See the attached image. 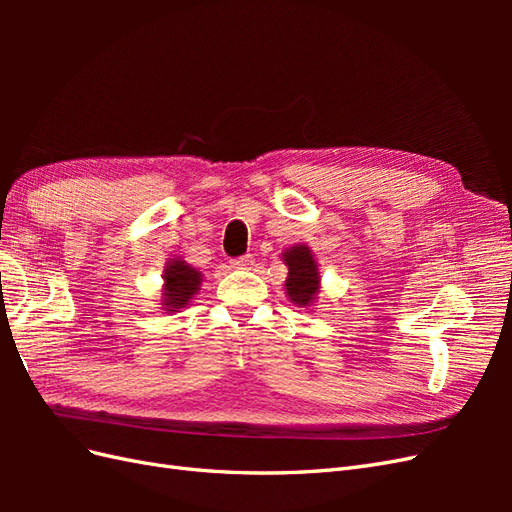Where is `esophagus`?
Masks as SVG:
<instances>
[{"mask_svg":"<svg viewBox=\"0 0 512 512\" xmlns=\"http://www.w3.org/2000/svg\"><path fill=\"white\" fill-rule=\"evenodd\" d=\"M250 265H254V258L247 254V256H241V258H235V260H230V267L232 269H247Z\"/></svg>","mask_w":512,"mask_h":512,"instance_id":"esophagus-1","label":"esophagus"}]
</instances>
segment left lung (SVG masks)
<instances>
[{
    "mask_svg": "<svg viewBox=\"0 0 512 512\" xmlns=\"http://www.w3.org/2000/svg\"><path fill=\"white\" fill-rule=\"evenodd\" d=\"M284 260L288 265V280H286V292L294 305H309L314 301L318 292V265L312 258V252L305 245L292 247L284 254Z\"/></svg>",
    "mask_w": 512,
    "mask_h": 512,
    "instance_id": "8db88e82",
    "label": "left lung"
}]
</instances>
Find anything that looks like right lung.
<instances>
[{"label":"right lung","mask_w":512,"mask_h":512,"mask_svg":"<svg viewBox=\"0 0 512 512\" xmlns=\"http://www.w3.org/2000/svg\"><path fill=\"white\" fill-rule=\"evenodd\" d=\"M164 307L166 312H177V309L188 305L200 286V273L185 265L183 260H173L164 273Z\"/></svg>","instance_id":"obj_1"}]
</instances>
